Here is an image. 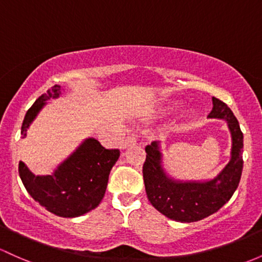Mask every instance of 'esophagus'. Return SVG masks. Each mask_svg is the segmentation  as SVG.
<instances>
[{"instance_id":"esophagus-1","label":"esophagus","mask_w":262,"mask_h":262,"mask_svg":"<svg viewBox=\"0 0 262 262\" xmlns=\"http://www.w3.org/2000/svg\"><path fill=\"white\" fill-rule=\"evenodd\" d=\"M137 143V138H136V136H134V134H130V136H128L125 138V140L124 142H123V144H122V148L123 149H126V148H129V146H132V145H134Z\"/></svg>"}]
</instances>
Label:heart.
I'll use <instances>...</instances> for the list:
<instances>
[{"label": "heart", "instance_id": "b5f03b06", "mask_svg": "<svg viewBox=\"0 0 262 262\" xmlns=\"http://www.w3.org/2000/svg\"><path fill=\"white\" fill-rule=\"evenodd\" d=\"M171 107H173V104H169V105H166V107H164L163 109H164V111H165V109H170Z\"/></svg>", "mask_w": 262, "mask_h": 262}]
</instances>
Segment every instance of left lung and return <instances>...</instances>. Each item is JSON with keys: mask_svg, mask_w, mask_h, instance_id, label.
<instances>
[{"mask_svg": "<svg viewBox=\"0 0 262 262\" xmlns=\"http://www.w3.org/2000/svg\"><path fill=\"white\" fill-rule=\"evenodd\" d=\"M208 118L223 119L231 133V158L214 179L183 182L174 179L163 168V154L159 142L145 146L143 165L146 196L151 205L169 219L180 223H194L216 212L232 196L243 173L244 136L237 119L228 105L212 97V109Z\"/></svg>", "mask_w": 262, "mask_h": 262, "instance_id": "left-lung-1", "label": "left lung"}]
</instances>
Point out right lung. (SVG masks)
Instances as JSON below:
<instances>
[{
	"mask_svg": "<svg viewBox=\"0 0 262 262\" xmlns=\"http://www.w3.org/2000/svg\"><path fill=\"white\" fill-rule=\"evenodd\" d=\"M61 92V85H53L33 103L22 123V138L46 102L58 98ZM119 155L118 149H105L88 138L51 175H34L24 162L18 164V173L26 190L39 205L57 216L77 217L99 205Z\"/></svg>",
	"mask_w": 262,
	"mask_h": 262,
	"instance_id": "obj_1",
	"label": "right lung"
}]
</instances>
